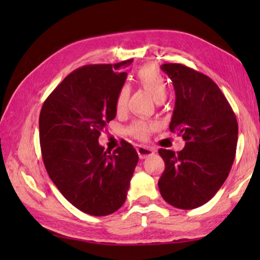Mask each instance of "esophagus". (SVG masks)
<instances>
[{
	"instance_id": "34e87169",
	"label": "esophagus",
	"mask_w": 260,
	"mask_h": 260,
	"mask_svg": "<svg viewBox=\"0 0 260 260\" xmlns=\"http://www.w3.org/2000/svg\"><path fill=\"white\" fill-rule=\"evenodd\" d=\"M137 154L140 156V158H147L148 156H152L155 154V151L150 148L144 147V145H138L137 147Z\"/></svg>"
}]
</instances>
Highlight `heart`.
Masks as SVG:
<instances>
[{
	"label": "heart",
	"instance_id": "b5f03b06",
	"mask_svg": "<svg viewBox=\"0 0 260 260\" xmlns=\"http://www.w3.org/2000/svg\"><path fill=\"white\" fill-rule=\"evenodd\" d=\"M137 83L151 92L156 101H161L166 98L167 94V81L163 74L154 66L145 65L142 66L136 72ZM130 97V86L127 84H123L119 87L116 95V109L118 112L125 111L127 106V101ZM158 124L156 122H148L144 119L134 120L127 126L126 133L138 140H147L150 136L151 131H154Z\"/></svg>",
	"mask_w": 260,
	"mask_h": 260
}]
</instances>
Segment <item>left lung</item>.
<instances>
[{
	"label": "left lung",
	"mask_w": 260,
	"mask_h": 260,
	"mask_svg": "<svg viewBox=\"0 0 260 260\" xmlns=\"http://www.w3.org/2000/svg\"><path fill=\"white\" fill-rule=\"evenodd\" d=\"M172 79L175 108L169 129L186 141L177 152L159 149L166 168L159 193L169 205L193 209L216 194L236 157L238 122L230 103L211 78L181 63H163Z\"/></svg>",
	"instance_id": "1"
}]
</instances>
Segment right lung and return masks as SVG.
<instances>
[{"instance_id": "add662e5", "label": "right lung", "mask_w": 260, "mask_h": 260, "mask_svg": "<svg viewBox=\"0 0 260 260\" xmlns=\"http://www.w3.org/2000/svg\"><path fill=\"white\" fill-rule=\"evenodd\" d=\"M133 61L73 71L48 95L39 117L45 168L66 200L86 214L104 216L122 207L138 162L125 141L112 152L98 143L116 117L117 92Z\"/></svg>"}]
</instances>
